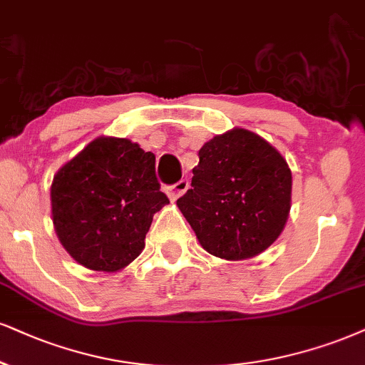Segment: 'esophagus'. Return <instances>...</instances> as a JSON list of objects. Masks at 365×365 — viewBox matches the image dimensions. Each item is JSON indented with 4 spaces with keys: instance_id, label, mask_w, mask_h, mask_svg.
<instances>
[{
    "instance_id": "obj_1",
    "label": "esophagus",
    "mask_w": 365,
    "mask_h": 365,
    "mask_svg": "<svg viewBox=\"0 0 365 365\" xmlns=\"http://www.w3.org/2000/svg\"><path fill=\"white\" fill-rule=\"evenodd\" d=\"M187 187H190V181L187 179H181V181L173 184V186H168V195L170 201H175L179 196H182L187 191Z\"/></svg>"
}]
</instances>
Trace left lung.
<instances>
[{
  "mask_svg": "<svg viewBox=\"0 0 365 365\" xmlns=\"http://www.w3.org/2000/svg\"><path fill=\"white\" fill-rule=\"evenodd\" d=\"M178 206L206 252L227 260L255 257L284 228L291 170L259 135L230 130L201 147L191 190Z\"/></svg>",
  "mask_w": 365,
  "mask_h": 365,
  "instance_id": "left-lung-1",
  "label": "left lung"
}]
</instances>
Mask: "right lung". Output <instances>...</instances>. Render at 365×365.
<instances>
[{
	"mask_svg": "<svg viewBox=\"0 0 365 365\" xmlns=\"http://www.w3.org/2000/svg\"><path fill=\"white\" fill-rule=\"evenodd\" d=\"M52 218L71 257L115 272L140 255L154 213L169 203L155 155L127 138L93 140L53 178Z\"/></svg>",
	"mask_w": 365,
	"mask_h": 365,
	"instance_id": "add662e5",
	"label": "right lung"
}]
</instances>
